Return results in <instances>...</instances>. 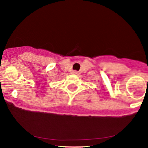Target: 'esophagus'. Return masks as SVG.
Instances as JSON below:
<instances>
[{"mask_svg":"<svg viewBox=\"0 0 148 148\" xmlns=\"http://www.w3.org/2000/svg\"><path fill=\"white\" fill-rule=\"evenodd\" d=\"M72 74H75V75H76V74H78V72H76V71H73Z\"/></svg>","mask_w":148,"mask_h":148,"instance_id":"obj_1","label":"esophagus"}]
</instances>
